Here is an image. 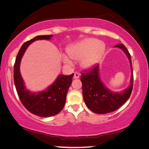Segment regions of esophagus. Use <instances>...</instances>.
<instances>
[{
  "instance_id": "1",
  "label": "esophagus",
  "mask_w": 149,
  "mask_h": 149,
  "mask_svg": "<svg viewBox=\"0 0 149 149\" xmlns=\"http://www.w3.org/2000/svg\"><path fill=\"white\" fill-rule=\"evenodd\" d=\"M79 74H78V73H77V72L74 73V79H77V78H79Z\"/></svg>"
}]
</instances>
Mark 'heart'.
I'll list each match as a JSON object with an SVG mask.
<instances>
[{"mask_svg": "<svg viewBox=\"0 0 149 149\" xmlns=\"http://www.w3.org/2000/svg\"><path fill=\"white\" fill-rule=\"evenodd\" d=\"M105 51V45L99 40L92 38L85 39L68 47L66 53L70 58L77 60L81 59L80 65L85 70L92 68L100 61ZM63 61L71 64L67 57H63Z\"/></svg>", "mask_w": 149, "mask_h": 149, "instance_id": "b5f03b06", "label": "heart"}]
</instances>
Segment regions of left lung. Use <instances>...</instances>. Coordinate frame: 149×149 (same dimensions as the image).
Wrapping results in <instances>:
<instances>
[{
  "mask_svg": "<svg viewBox=\"0 0 149 149\" xmlns=\"http://www.w3.org/2000/svg\"><path fill=\"white\" fill-rule=\"evenodd\" d=\"M115 47L120 48L126 53L131 68L130 85L123 92L114 93L104 86L100 78L98 65L81 74L80 79L84 102L89 109L96 114H107L118 109L127 101L132 93L134 77L130 53L123 44H117Z\"/></svg>",
  "mask_w": 149,
  "mask_h": 149,
  "instance_id": "obj_1",
  "label": "left lung"
}]
</instances>
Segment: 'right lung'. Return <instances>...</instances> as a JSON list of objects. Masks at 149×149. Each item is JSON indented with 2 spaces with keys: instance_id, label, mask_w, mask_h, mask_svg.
Listing matches in <instances>:
<instances>
[{
  "instance_id": "add662e5",
  "label": "right lung",
  "mask_w": 149,
  "mask_h": 149,
  "mask_svg": "<svg viewBox=\"0 0 149 149\" xmlns=\"http://www.w3.org/2000/svg\"><path fill=\"white\" fill-rule=\"evenodd\" d=\"M52 37L53 35H39L26 41L20 49L14 65V82L20 100L28 111L41 117L55 116L63 109L74 74L59 75L54 83L46 90L33 93L25 89L19 67L22 57L31 43L37 40H49Z\"/></svg>"
}]
</instances>
